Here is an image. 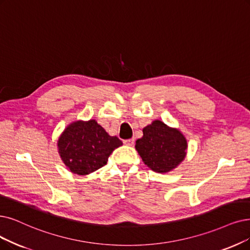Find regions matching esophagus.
Wrapping results in <instances>:
<instances>
[{"instance_id":"obj_1","label":"esophagus","mask_w":250,"mask_h":250,"mask_svg":"<svg viewBox=\"0 0 250 250\" xmlns=\"http://www.w3.org/2000/svg\"><path fill=\"white\" fill-rule=\"evenodd\" d=\"M124 144H125L126 146H133V145H134V138H129V139H126V141H124Z\"/></svg>"}]
</instances>
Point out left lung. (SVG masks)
<instances>
[{
  "label": "left lung",
  "instance_id": "left-lung-1",
  "mask_svg": "<svg viewBox=\"0 0 250 250\" xmlns=\"http://www.w3.org/2000/svg\"><path fill=\"white\" fill-rule=\"evenodd\" d=\"M144 135L135 144L143 162L153 171L167 173L181 164L187 155L188 142L177 128L155 120L143 129Z\"/></svg>",
  "mask_w": 250,
  "mask_h": 250
}]
</instances>
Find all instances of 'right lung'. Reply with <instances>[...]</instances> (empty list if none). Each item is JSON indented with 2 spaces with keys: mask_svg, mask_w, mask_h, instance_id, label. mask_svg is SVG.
Instances as JSON below:
<instances>
[{
  "mask_svg": "<svg viewBox=\"0 0 250 250\" xmlns=\"http://www.w3.org/2000/svg\"><path fill=\"white\" fill-rule=\"evenodd\" d=\"M123 143L111 136L95 120L72 122L57 141L58 153L73 173L87 175L104 166L115 148Z\"/></svg>",
  "mask_w": 250,
  "mask_h": 250,
  "instance_id": "1",
  "label": "right lung"
}]
</instances>
